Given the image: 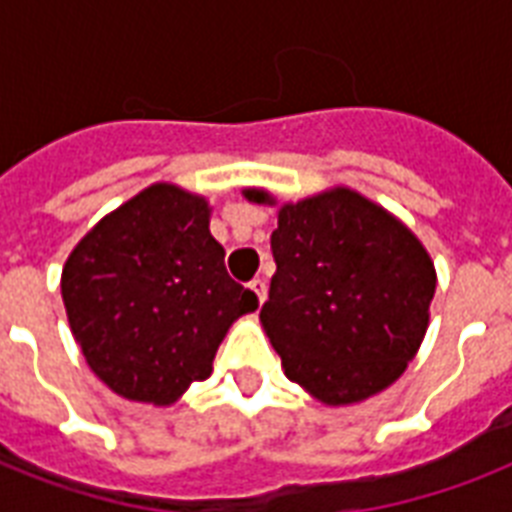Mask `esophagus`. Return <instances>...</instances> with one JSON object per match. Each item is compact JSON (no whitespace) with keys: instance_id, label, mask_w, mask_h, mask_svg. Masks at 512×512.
<instances>
[{"instance_id":"34e87169","label":"esophagus","mask_w":512,"mask_h":512,"mask_svg":"<svg viewBox=\"0 0 512 512\" xmlns=\"http://www.w3.org/2000/svg\"><path fill=\"white\" fill-rule=\"evenodd\" d=\"M249 289L255 292L257 303L263 305L265 303V295H268V287H265V281L263 279H252V281H249Z\"/></svg>"}]
</instances>
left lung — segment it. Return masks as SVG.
Wrapping results in <instances>:
<instances>
[{"label":"left lung","instance_id":"1","mask_svg":"<svg viewBox=\"0 0 512 512\" xmlns=\"http://www.w3.org/2000/svg\"><path fill=\"white\" fill-rule=\"evenodd\" d=\"M276 204L263 188L244 191ZM276 273L260 311L289 380L327 406L358 404L404 374L428 332L436 268L388 209L350 188L281 204Z\"/></svg>","mask_w":512,"mask_h":512}]
</instances>
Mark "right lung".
<instances>
[{
  "mask_svg": "<svg viewBox=\"0 0 512 512\" xmlns=\"http://www.w3.org/2000/svg\"><path fill=\"white\" fill-rule=\"evenodd\" d=\"M199 193L154 183L68 255L60 292L87 364L130 401L167 406L207 380L225 332L257 308L225 271Z\"/></svg>",
  "mask_w": 512,
  "mask_h": 512,
  "instance_id": "add662e5",
  "label": "right lung"
}]
</instances>
